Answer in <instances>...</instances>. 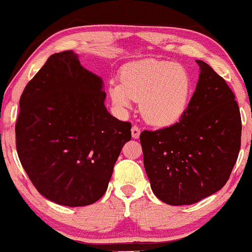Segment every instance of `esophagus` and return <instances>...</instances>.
Masks as SVG:
<instances>
[{
    "instance_id": "1",
    "label": "esophagus",
    "mask_w": 252,
    "mask_h": 252,
    "mask_svg": "<svg viewBox=\"0 0 252 252\" xmlns=\"http://www.w3.org/2000/svg\"><path fill=\"white\" fill-rule=\"evenodd\" d=\"M140 133H141V130H140V128H138V126L134 125L132 127V136H133V138H138V137H140Z\"/></svg>"
}]
</instances>
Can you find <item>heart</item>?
<instances>
[{
  "instance_id": "heart-1",
  "label": "heart",
  "mask_w": 252,
  "mask_h": 252,
  "mask_svg": "<svg viewBox=\"0 0 252 252\" xmlns=\"http://www.w3.org/2000/svg\"><path fill=\"white\" fill-rule=\"evenodd\" d=\"M110 96L122 109L140 101L142 117L151 125L167 126L184 114L192 92V78L183 65L143 60L124 69L122 82L110 84Z\"/></svg>"
}]
</instances>
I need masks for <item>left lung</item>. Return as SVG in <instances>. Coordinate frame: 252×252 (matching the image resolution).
Masks as SVG:
<instances>
[{
    "instance_id": "8db88e82",
    "label": "left lung",
    "mask_w": 252,
    "mask_h": 252,
    "mask_svg": "<svg viewBox=\"0 0 252 252\" xmlns=\"http://www.w3.org/2000/svg\"><path fill=\"white\" fill-rule=\"evenodd\" d=\"M196 63L199 81L180 122L140 135L152 191L171 206L192 205L220 191L241 148L234 93L209 64Z\"/></svg>"
}]
</instances>
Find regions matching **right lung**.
<instances>
[{
    "instance_id": "right-lung-1",
    "label": "right lung",
    "mask_w": 252,
    "mask_h": 252,
    "mask_svg": "<svg viewBox=\"0 0 252 252\" xmlns=\"http://www.w3.org/2000/svg\"><path fill=\"white\" fill-rule=\"evenodd\" d=\"M102 85L64 51L47 59L20 96L18 157L36 189L58 205L97 201L132 137L130 123L108 112Z\"/></svg>"
}]
</instances>
